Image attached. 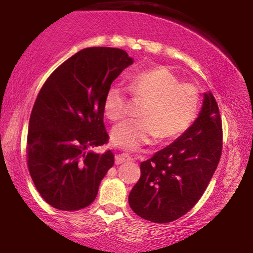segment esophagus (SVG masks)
<instances>
[{
	"mask_svg": "<svg viewBox=\"0 0 253 253\" xmlns=\"http://www.w3.org/2000/svg\"><path fill=\"white\" fill-rule=\"evenodd\" d=\"M130 160H131V158L127 154H126V153L117 154L116 157H115V164L116 165L124 164V162H127V161H130Z\"/></svg>",
	"mask_w": 253,
	"mask_h": 253,
	"instance_id": "34e87169",
	"label": "esophagus"
}]
</instances>
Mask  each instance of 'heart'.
Segmentation results:
<instances>
[{
	"mask_svg": "<svg viewBox=\"0 0 253 253\" xmlns=\"http://www.w3.org/2000/svg\"><path fill=\"white\" fill-rule=\"evenodd\" d=\"M130 88L134 98L145 100L139 120H126L112 130L114 144L136 151L160 136L170 140L182 136L198 115L200 95L197 86L179 83V78L166 67H157L131 76ZM126 89L112 84L103 98V112L112 121H119L126 112Z\"/></svg>",
	"mask_w": 253,
	"mask_h": 253,
	"instance_id": "heart-1",
	"label": "heart"
}]
</instances>
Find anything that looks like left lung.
<instances>
[{"mask_svg": "<svg viewBox=\"0 0 253 253\" xmlns=\"http://www.w3.org/2000/svg\"><path fill=\"white\" fill-rule=\"evenodd\" d=\"M222 126L210 91L192 126L174 143L140 164V178L129 195L136 214L167 223L189 212L205 192L220 161Z\"/></svg>", "mask_w": 253, "mask_h": 253, "instance_id": "1", "label": "left lung"}]
</instances>
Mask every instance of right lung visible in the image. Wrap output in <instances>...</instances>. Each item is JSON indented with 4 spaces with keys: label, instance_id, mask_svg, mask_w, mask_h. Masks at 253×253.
<instances>
[{
    "label": "right lung",
    "instance_id": "add662e5",
    "mask_svg": "<svg viewBox=\"0 0 253 253\" xmlns=\"http://www.w3.org/2000/svg\"><path fill=\"white\" fill-rule=\"evenodd\" d=\"M133 58L119 48L89 47L51 74L34 102L27 166L41 197L61 211L88 206L114 165V154L91 148L108 141L103 98Z\"/></svg>",
    "mask_w": 253,
    "mask_h": 253
}]
</instances>
